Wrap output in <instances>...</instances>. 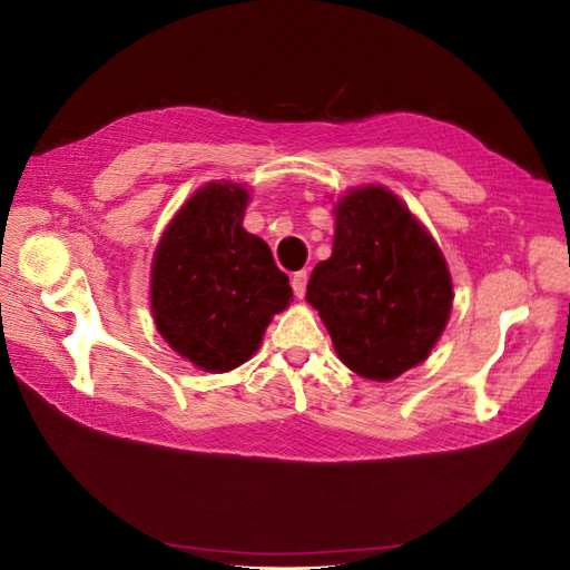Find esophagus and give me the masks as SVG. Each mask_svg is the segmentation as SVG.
Instances as JSON below:
<instances>
[{"label":"esophagus","mask_w":570,"mask_h":570,"mask_svg":"<svg viewBox=\"0 0 570 570\" xmlns=\"http://www.w3.org/2000/svg\"><path fill=\"white\" fill-rule=\"evenodd\" d=\"M306 281H308V273L306 271H299V273L292 275V292H295V297H299V299L304 297Z\"/></svg>","instance_id":"obj_1"}]
</instances>
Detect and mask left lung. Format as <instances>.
Returning <instances> with one entry per match:
<instances>
[{
  "label": "left lung",
  "instance_id": "obj_1",
  "mask_svg": "<svg viewBox=\"0 0 570 570\" xmlns=\"http://www.w3.org/2000/svg\"><path fill=\"white\" fill-rule=\"evenodd\" d=\"M333 254L306 285L335 354L387 383L430 356L452 314L454 285L435 237L383 185L352 187L335 206Z\"/></svg>",
  "mask_w": 570,
  "mask_h": 570
}]
</instances>
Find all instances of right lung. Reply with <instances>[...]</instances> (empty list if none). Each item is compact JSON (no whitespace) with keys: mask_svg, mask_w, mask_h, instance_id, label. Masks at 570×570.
I'll use <instances>...</instances> for the list:
<instances>
[{"mask_svg":"<svg viewBox=\"0 0 570 570\" xmlns=\"http://www.w3.org/2000/svg\"><path fill=\"white\" fill-rule=\"evenodd\" d=\"M247 204L245 185L206 183L170 218L151 258L157 331L206 373L243 366L292 299L271 247L243 228Z\"/></svg>","mask_w":570,"mask_h":570,"instance_id":"1","label":"right lung"}]
</instances>
